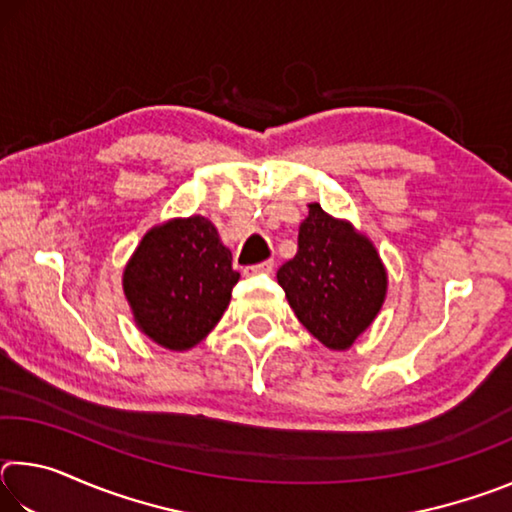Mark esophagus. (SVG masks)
<instances>
[{"label": "esophagus", "mask_w": 512, "mask_h": 512, "mask_svg": "<svg viewBox=\"0 0 512 512\" xmlns=\"http://www.w3.org/2000/svg\"><path fill=\"white\" fill-rule=\"evenodd\" d=\"M273 268H275V264H273V259H266V262H262V264L248 266L244 273H246V275H257V273H266V275H271V273H273Z\"/></svg>", "instance_id": "34e87169"}]
</instances>
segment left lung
<instances>
[{
    "label": "left lung",
    "instance_id": "8db88e82",
    "mask_svg": "<svg viewBox=\"0 0 512 512\" xmlns=\"http://www.w3.org/2000/svg\"><path fill=\"white\" fill-rule=\"evenodd\" d=\"M277 284L311 336L329 350H350L377 318L388 273L368 235L348 219L309 203L298 253L277 271Z\"/></svg>",
    "mask_w": 512,
    "mask_h": 512
}]
</instances>
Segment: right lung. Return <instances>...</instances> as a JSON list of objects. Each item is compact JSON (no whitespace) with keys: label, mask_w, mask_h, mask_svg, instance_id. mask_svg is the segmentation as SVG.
<instances>
[{"label":"right lung","mask_w":512,"mask_h":512,"mask_svg":"<svg viewBox=\"0 0 512 512\" xmlns=\"http://www.w3.org/2000/svg\"><path fill=\"white\" fill-rule=\"evenodd\" d=\"M237 282L230 248L201 214L153 225L121 275L137 329L171 352L192 350L212 332Z\"/></svg>","instance_id":"add662e5"}]
</instances>
